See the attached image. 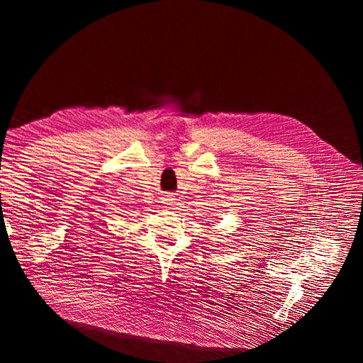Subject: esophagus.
<instances>
[{"mask_svg":"<svg viewBox=\"0 0 363 363\" xmlns=\"http://www.w3.org/2000/svg\"><path fill=\"white\" fill-rule=\"evenodd\" d=\"M172 201H174V199H172V195H169V194H167V195H163L162 196V204L167 207V206H171L172 204Z\"/></svg>","mask_w":363,"mask_h":363,"instance_id":"34e87169","label":"esophagus"}]
</instances>
